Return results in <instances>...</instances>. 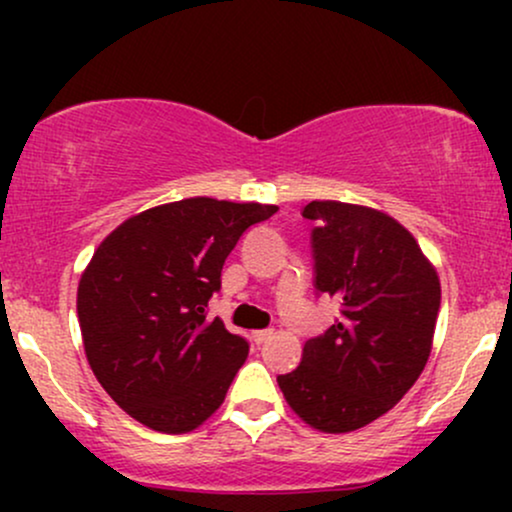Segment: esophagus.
<instances>
[{
    "label": "esophagus",
    "mask_w": 512,
    "mask_h": 512,
    "mask_svg": "<svg viewBox=\"0 0 512 512\" xmlns=\"http://www.w3.org/2000/svg\"><path fill=\"white\" fill-rule=\"evenodd\" d=\"M272 337H274V330H257V332H252V342H255L257 346L264 344V342H267V339H272Z\"/></svg>",
    "instance_id": "esophagus-1"
}]
</instances>
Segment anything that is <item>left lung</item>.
<instances>
[{
  "instance_id": "1",
  "label": "left lung",
  "mask_w": 512,
  "mask_h": 512,
  "mask_svg": "<svg viewBox=\"0 0 512 512\" xmlns=\"http://www.w3.org/2000/svg\"><path fill=\"white\" fill-rule=\"evenodd\" d=\"M315 293L339 301L332 327L310 337L301 363L276 375L291 409L313 428L370 424L419 380L440 310V281L395 219L344 202H310Z\"/></svg>"
}]
</instances>
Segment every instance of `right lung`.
<instances>
[{
  "mask_svg": "<svg viewBox=\"0 0 512 512\" xmlns=\"http://www.w3.org/2000/svg\"><path fill=\"white\" fill-rule=\"evenodd\" d=\"M274 211L182 199L132 216L93 252L76 296L81 337L93 375L132 419L187 433L221 407L250 344L207 305L240 236Z\"/></svg>",
  "mask_w": 512,
  "mask_h": 512,
  "instance_id": "right-lung-1",
  "label": "right lung"
}]
</instances>
